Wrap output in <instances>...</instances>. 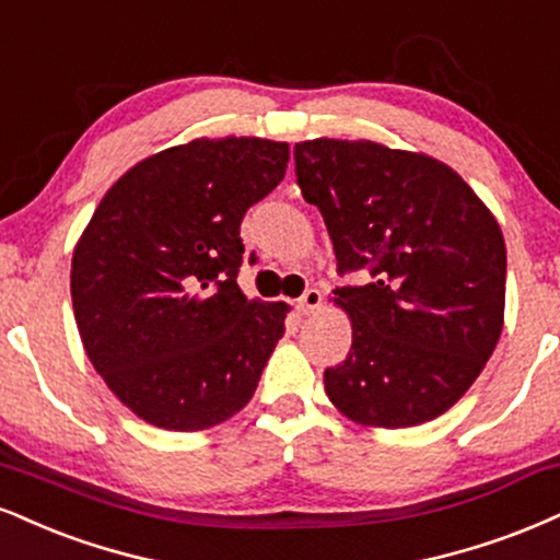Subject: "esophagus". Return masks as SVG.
I'll use <instances>...</instances> for the list:
<instances>
[{
	"mask_svg": "<svg viewBox=\"0 0 560 560\" xmlns=\"http://www.w3.org/2000/svg\"><path fill=\"white\" fill-rule=\"evenodd\" d=\"M323 305V294H320V289H307V292L305 294H302V298L298 300V305H294V307H298V313L300 315H313L315 313V310H318Z\"/></svg>",
	"mask_w": 560,
	"mask_h": 560,
	"instance_id": "1",
	"label": "esophagus"
}]
</instances>
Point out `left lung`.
<instances>
[{
  "instance_id": "left-lung-1",
  "label": "left lung",
  "mask_w": 560,
  "mask_h": 560,
  "mask_svg": "<svg viewBox=\"0 0 560 560\" xmlns=\"http://www.w3.org/2000/svg\"><path fill=\"white\" fill-rule=\"evenodd\" d=\"M294 172L331 234L336 289L352 318L347 360L323 373L328 399L370 428L435 420L467 394L503 331L506 242L472 187L425 153L373 140H305Z\"/></svg>"
}]
</instances>
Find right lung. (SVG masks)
<instances>
[{"mask_svg":"<svg viewBox=\"0 0 560 560\" xmlns=\"http://www.w3.org/2000/svg\"><path fill=\"white\" fill-rule=\"evenodd\" d=\"M287 161L276 140L200 138L101 198L72 255V310L88 360L140 420L190 433L253 399L289 307L242 294L240 224Z\"/></svg>","mask_w":560,"mask_h":560,"instance_id":"right-lung-1","label":"right lung"}]
</instances>
